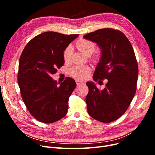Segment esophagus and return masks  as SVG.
<instances>
[{
  "label": "esophagus",
  "instance_id": "1",
  "mask_svg": "<svg viewBox=\"0 0 155 155\" xmlns=\"http://www.w3.org/2000/svg\"><path fill=\"white\" fill-rule=\"evenodd\" d=\"M76 84H77V86H79V85H83L84 83L82 82V81L77 80V81H76Z\"/></svg>",
  "mask_w": 155,
  "mask_h": 155
}]
</instances>
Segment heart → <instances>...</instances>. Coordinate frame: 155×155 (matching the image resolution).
<instances>
[{"instance_id": "heart-1", "label": "heart", "mask_w": 155, "mask_h": 155, "mask_svg": "<svg viewBox=\"0 0 155 155\" xmlns=\"http://www.w3.org/2000/svg\"><path fill=\"white\" fill-rule=\"evenodd\" d=\"M76 46L79 51H81L83 54H85L87 56L91 55L95 50L94 43L91 41L85 39L79 40L76 43ZM72 47L70 45L68 46L64 49L63 51V59L65 63H68L70 61L72 58ZM90 72V68L84 66L74 67L70 70V75L74 78L78 79V80H83V79H86Z\"/></svg>"}]
</instances>
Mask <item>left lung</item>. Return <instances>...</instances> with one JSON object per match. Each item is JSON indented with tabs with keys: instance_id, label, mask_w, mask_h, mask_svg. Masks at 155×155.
I'll return each instance as SVG.
<instances>
[{
	"instance_id": "left-lung-1",
	"label": "left lung",
	"mask_w": 155,
	"mask_h": 155,
	"mask_svg": "<svg viewBox=\"0 0 155 155\" xmlns=\"http://www.w3.org/2000/svg\"><path fill=\"white\" fill-rule=\"evenodd\" d=\"M100 48L101 58L93 79H107L99 90L92 81L87 82L88 113L101 122L110 123L122 116L132 101L137 90L138 63L129 39L122 32L104 28L83 36Z\"/></svg>"
}]
</instances>
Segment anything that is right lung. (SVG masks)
Masks as SVG:
<instances>
[{"label": "right lung", "mask_w": 155, "mask_h": 155, "mask_svg": "<svg viewBox=\"0 0 155 155\" xmlns=\"http://www.w3.org/2000/svg\"><path fill=\"white\" fill-rule=\"evenodd\" d=\"M78 36L44 32L30 40L22 51L18 84L28 110L41 122L54 123L67 114L68 99L76 83L67 78L58 85L51 76L64 64L63 51Z\"/></svg>", "instance_id": "1"}]
</instances>
